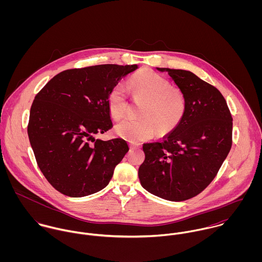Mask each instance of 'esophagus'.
<instances>
[{
    "label": "esophagus",
    "instance_id": "esophagus-1",
    "mask_svg": "<svg viewBox=\"0 0 262 262\" xmlns=\"http://www.w3.org/2000/svg\"><path fill=\"white\" fill-rule=\"evenodd\" d=\"M130 148H131V149H136V148H138V146L131 144V145H130Z\"/></svg>",
    "mask_w": 262,
    "mask_h": 262
}]
</instances>
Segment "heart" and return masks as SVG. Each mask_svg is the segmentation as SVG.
Returning <instances> with one entry per match:
<instances>
[{
	"mask_svg": "<svg viewBox=\"0 0 262 262\" xmlns=\"http://www.w3.org/2000/svg\"><path fill=\"white\" fill-rule=\"evenodd\" d=\"M128 86L138 96L147 99L142 110V119H125L115 127L116 134L132 143L151 138L155 131L165 134L172 131L182 122L187 101L179 88L152 71H141L132 75ZM127 94L123 85L117 84L108 95V108L114 119L119 120L127 112Z\"/></svg>",
	"mask_w": 262,
	"mask_h": 262,
	"instance_id": "1",
	"label": "heart"
}]
</instances>
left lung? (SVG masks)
I'll return each instance as SVG.
<instances>
[{
	"instance_id": "obj_1",
	"label": "left lung",
	"mask_w": 262,
	"mask_h": 262,
	"mask_svg": "<svg viewBox=\"0 0 262 262\" xmlns=\"http://www.w3.org/2000/svg\"><path fill=\"white\" fill-rule=\"evenodd\" d=\"M166 71L183 91L187 109L182 122L161 142L143 144L138 169L141 186L167 201L202 192L217 176L232 146L233 120L220 91L184 70Z\"/></svg>"
}]
</instances>
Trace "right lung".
Listing matches in <instances>:
<instances>
[{
	"label": "right lung",
	"mask_w": 262,
	"mask_h": 262,
	"mask_svg": "<svg viewBox=\"0 0 262 262\" xmlns=\"http://www.w3.org/2000/svg\"><path fill=\"white\" fill-rule=\"evenodd\" d=\"M137 64H100L67 70L35 96L28 136L37 165L59 192L79 198L108 186L128 152L122 138L95 139L113 127L108 95Z\"/></svg>",
	"instance_id": "obj_1"
}]
</instances>
